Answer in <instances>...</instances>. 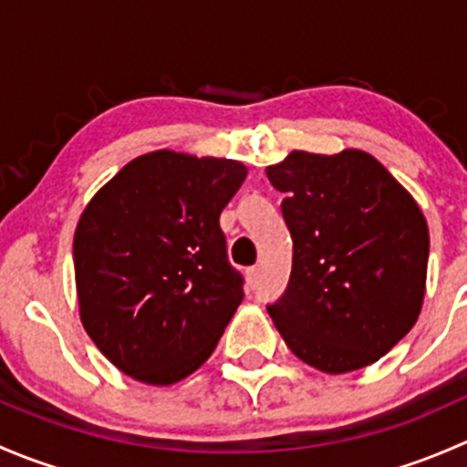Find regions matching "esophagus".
Segmentation results:
<instances>
[{
    "label": "esophagus",
    "instance_id": "obj_1",
    "mask_svg": "<svg viewBox=\"0 0 467 467\" xmlns=\"http://www.w3.org/2000/svg\"><path fill=\"white\" fill-rule=\"evenodd\" d=\"M246 277H248V285L255 286L257 280H260V266H251V268H248Z\"/></svg>",
    "mask_w": 467,
    "mask_h": 467
}]
</instances>
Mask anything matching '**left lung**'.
Listing matches in <instances>:
<instances>
[{
  "label": "left lung",
  "mask_w": 467,
  "mask_h": 467,
  "mask_svg": "<svg viewBox=\"0 0 467 467\" xmlns=\"http://www.w3.org/2000/svg\"><path fill=\"white\" fill-rule=\"evenodd\" d=\"M266 176L294 239L285 294L268 305L289 350L338 375L375 364L418 321L430 230L384 164L357 149L291 150Z\"/></svg>",
  "instance_id": "8db88e82"
}]
</instances>
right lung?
<instances>
[{"mask_svg":"<svg viewBox=\"0 0 467 467\" xmlns=\"http://www.w3.org/2000/svg\"><path fill=\"white\" fill-rule=\"evenodd\" d=\"M246 173L237 160L153 150L83 210L74 234L78 312L121 373L169 386L214 352L244 300L219 216Z\"/></svg>","mask_w":467,"mask_h":467,"instance_id":"right-lung-1","label":"right lung"}]
</instances>
